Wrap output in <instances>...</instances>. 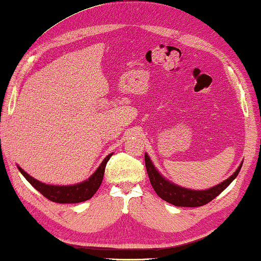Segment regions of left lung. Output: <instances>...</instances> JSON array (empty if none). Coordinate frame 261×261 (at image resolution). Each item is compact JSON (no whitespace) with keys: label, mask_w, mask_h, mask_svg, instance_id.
<instances>
[{"label":"left lung","mask_w":261,"mask_h":261,"mask_svg":"<svg viewBox=\"0 0 261 261\" xmlns=\"http://www.w3.org/2000/svg\"><path fill=\"white\" fill-rule=\"evenodd\" d=\"M144 162H146V169L149 176V180H150L152 189L155 190L157 195L161 199H163L164 201L172 203L177 207H200L211 202L213 199H215L217 195L221 194L232 182L233 179L239 173V171H241L243 164L241 163V165L236 170V172L231 174L227 180L220 182L219 185L211 187L208 190L194 191L178 186L176 184L169 181L168 179H165L156 170L147 153L144 155Z\"/></svg>","instance_id":"left-lung-1"}]
</instances>
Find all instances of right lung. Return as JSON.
I'll list each match as a JSON object with an SVG mask.
<instances>
[{"mask_svg":"<svg viewBox=\"0 0 261 261\" xmlns=\"http://www.w3.org/2000/svg\"><path fill=\"white\" fill-rule=\"evenodd\" d=\"M112 155L113 153H110V155L105 157V160L101 162V164L98 166V169L95 171V173H92L90 178L80 184H75V185L69 186L47 185V184L41 182L37 180V179H34L33 177L29 176L19 166L18 170L34 189L38 192H40L45 198L50 200V201L58 203H79L91 199L97 190L99 189L102 181V177H104L106 163H108V161Z\"/></svg>","mask_w":261,"mask_h":261,"instance_id":"1","label":"right lung"}]
</instances>
